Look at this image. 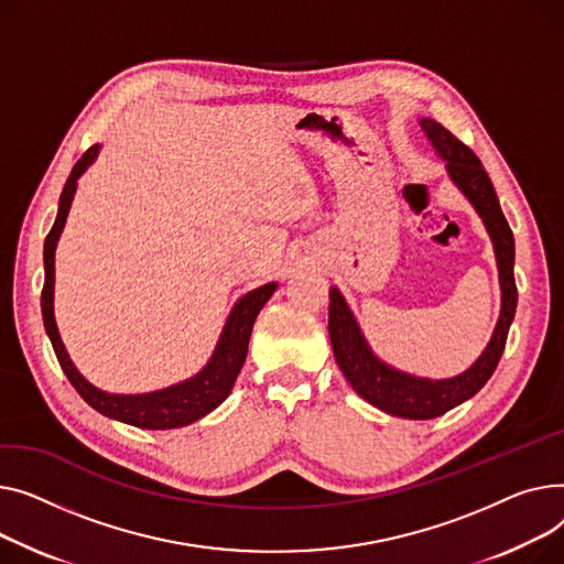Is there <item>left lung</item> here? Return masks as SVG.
<instances>
[{
    "mask_svg": "<svg viewBox=\"0 0 564 564\" xmlns=\"http://www.w3.org/2000/svg\"><path fill=\"white\" fill-rule=\"evenodd\" d=\"M421 127L425 129L427 139L433 141L440 156L446 159L451 180L469 197L489 231V237L494 241L496 263H499L503 303L491 341L487 344L485 352L476 359L474 367L448 380H427L401 373L382 364L371 352L369 344L364 341L359 325L350 314L339 289L329 291L327 329L341 373L364 401H369L371 405L387 414L403 419H435L457 408L459 403L469 401L474 393H478L491 378L496 367H499V359L508 341V329L517 312L514 239L487 171L482 169V163L474 154V150L462 143L457 137H453L444 124H440L437 120L423 118Z\"/></svg>",
    "mask_w": 564,
    "mask_h": 564,
    "instance_id": "obj_1",
    "label": "left lung"
}]
</instances>
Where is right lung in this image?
Returning <instances> with one entry per match:
<instances>
[{"label":"right lung","instance_id":"obj_1","mask_svg":"<svg viewBox=\"0 0 564 564\" xmlns=\"http://www.w3.org/2000/svg\"><path fill=\"white\" fill-rule=\"evenodd\" d=\"M97 150H99L97 145L88 148L82 154V159L75 163V169L61 193L56 220L45 239V284H43V295H41L45 329H47L63 373L68 376V380L79 391L82 399L90 408H95L99 414L111 416V419L129 423V425H137V427H148V430L182 427L197 419H203L205 414L216 410L227 399L231 387H235V380H237L241 367H243V361H246L254 318L261 312V307L267 305V301L273 295L278 284L275 282L263 284L241 297L225 323V329H223L212 361L195 378H191L182 384L169 387V389H161L154 393H141V395H116V393H105V391L95 389L88 380L82 378V373L75 369V364L70 361L68 352H65V348H63V341L58 337V329L54 323L52 301H54L56 241L61 237L65 218H68L73 195L77 188V180L93 163V159L97 156Z\"/></svg>","mask_w":564,"mask_h":564}]
</instances>
